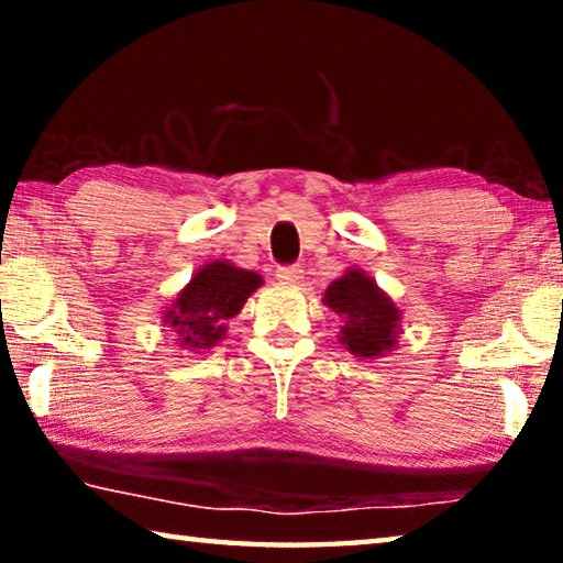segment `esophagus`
Wrapping results in <instances>:
<instances>
[{"label": "esophagus", "mask_w": 563, "mask_h": 563, "mask_svg": "<svg viewBox=\"0 0 563 563\" xmlns=\"http://www.w3.org/2000/svg\"><path fill=\"white\" fill-rule=\"evenodd\" d=\"M275 275H278V280L283 285H298V283H302V268H300V265H283V268L275 271Z\"/></svg>", "instance_id": "1"}]
</instances>
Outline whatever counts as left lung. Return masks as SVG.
Segmentation results:
<instances>
[{"instance_id": "8db88e82", "label": "left lung", "mask_w": 563, "mask_h": 563, "mask_svg": "<svg viewBox=\"0 0 563 563\" xmlns=\"http://www.w3.org/2000/svg\"><path fill=\"white\" fill-rule=\"evenodd\" d=\"M322 302L340 318L338 340L355 357L377 360L397 347L402 310L365 271L352 265L328 285Z\"/></svg>"}]
</instances>
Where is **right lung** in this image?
<instances>
[{"label":"right lung","instance_id":"obj_1","mask_svg":"<svg viewBox=\"0 0 563 563\" xmlns=\"http://www.w3.org/2000/svg\"><path fill=\"white\" fill-rule=\"evenodd\" d=\"M261 285L258 273L238 268L231 261H211L178 290L161 322L176 332L180 350L206 352L228 335V320L243 310Z\"/></svg>","mask_w":563,"mask_h":563}]
</instances>
